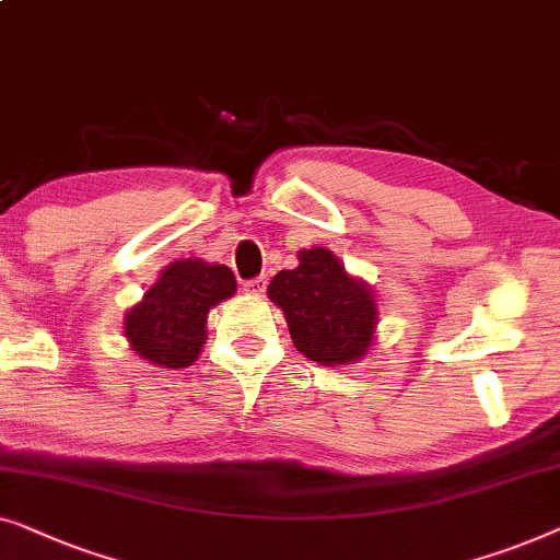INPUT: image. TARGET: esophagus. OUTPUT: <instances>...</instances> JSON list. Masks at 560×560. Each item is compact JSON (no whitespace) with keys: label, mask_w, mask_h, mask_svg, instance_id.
<instances>
[{"label":"esophagus","mask_w":560,"mask_h":560,"mask_svg":"<svg viewBox=\"0 0 560 560\" xmlns=\"http://www.w3.org/2000/svg\"><path fill=\"white\" fill-rule=\"evenodd\" d=\"M243 291H246V294L261 296L264 291H266V277H256V279H248V281H243Z\"/></svg>","instance_id":"34e87169"}]
</instances>
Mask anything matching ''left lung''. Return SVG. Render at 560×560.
Listing matches in <instances>:
<instances>
[{
	"label": "left lung",
	"instance_id": "8db88e82",
	"mask_svg": "<svg viewBox=\"0 0 560 560\" xmlns=\"http://www.w3.org/2000/svg\"><path fill=\"white\" fill-rule=\"evenodd\" d=\"M269 296L283 310L296 350L310 360L350 365L368 352L375 329L373 291L348 277L332 250H299V266L271 279Z\"/></svg>",
	"mask_w": 560,
	"mask_h": 560
}]
</instances>
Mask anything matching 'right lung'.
Returning a JSON list of instances; mask_svg holds the SVG:
<instances>
[{
	"instance_id": "1",
	"label": "right lung",
	"mask_w": 560,
	"mask_h": 560,
	"mask_svg": "<svg viewBox=\"0 0 560 560\" xmlns=\"http://www.w3.org/2000/svg\"><path fill=\"white\" fill-rule=\"evenodd\" d=\"M235 277L228 266L200 258L170 264L160 281L126 314L131 348L154 365L187 368L205 345L210 306L233 296Z\"/></svg>"
}]
</instances>
